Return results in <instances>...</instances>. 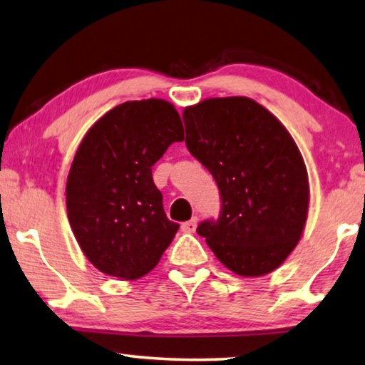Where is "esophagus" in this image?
<instances>
[{
    "label": "esophagus",
    "instance_id": "esophagus-1",
    "mask_svg": "<svg viewBox=\"0 0 365 365\" xmlns=\"http://www.w3.org/2000/svg\"><path fill=\"white\" fill-rule=\"evenodd\" d=\"M197 223H198V218L193 217L192 220L182 223V230L185 232V233H193V232L197 230Z\"/></svg>",
    "mask_w": 365,
    "mask_h": 365
}]
</instances>
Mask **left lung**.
Segmentation results:
<instances>
[{
	"label": "left lung",
	"instance_id": "8db88e82",
	"mask_svg": "<svg viewBox=\"0 0 365 365\" xmlns=\"http://www.w3.org/2000/svg\"><path fill=\"white\" fill-rule=\"evenodd\" d=\"M188 152L215 178L222 208L197 227L217 259L242 277L270 274L290 255L309 212L304 158L285 126L247 96L183 110Z\"/></svg>",
	"mask_w": 365,
	"mask_h": 365
}]
</instances>
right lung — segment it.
<instances>
[{
    "label": "right lung",
    "instance_id": "right-lung-1",
    "mask_svg": "<svg viewBox=\"0 0 365 365\" xmlns=\"http://www.w3.org/2000/svg\"><path fill=\"white\" fill-rule=\"evenodd\" d=\"M182 140L178 111L160 98L115 106L85 135L68 173L66 210L78 245L100 272L138 279L172 244L180 225L165 215L152 167Z\"/></svg>",
    "mask_w": 365,
    "mask_h": 365
}]
</instances>
